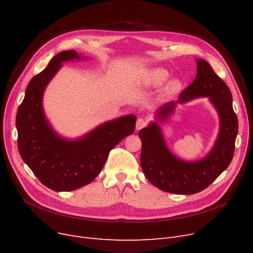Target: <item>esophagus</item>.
<instances>
[{
  "mask_svg": "<svg viewBox=\"0 0 253 253\" xmlns=\"http://www.w3.org/2000/svg\"><path fill=\"white\" fill-rule=\"evenodd\" d=\"M147 126V120L143 119V118H138L137 121H136V129L140 130L141 128Z\"/></svg>",
  "mask_w": 253,
  "mask_h": 253,
  "instance_id": "1",
  "label": "esophagus"
}]
</instances>
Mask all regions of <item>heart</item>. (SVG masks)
<instances>
[{
  "label": "heart",
  "mask_w": 253,
  "mask_h": 253,
  "mask_svg": "<svg viewBox=\"0 0 253 253\" xmlns=\"http://www.w3.org/2000/svg\"><path fill=\"white\" fill-rule=\"evenodd\" d=\"M169 78V73L164 69H155L149 73L150 82L154 85H160L167 81ZM181 88V82L179 80H172L166 86V92L168 94H174Z\"/></svg>",
  "instance_id": "b5f03b06"
}]
</instances>
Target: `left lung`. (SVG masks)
Returning a JSON list of instances; mask_svg holds the SVG:
<instances>
[{
  "label": "left lung",
  "mask_w": 253,
  "mask_h": 253,
  "mask_svg": "<svg viewBox=\"0 0 253 253\" xmlns=\"http://www.w3.org/2000/svg\"><path fill=\"white\" fill-rule=\"evenodd\" d=\"M197 75L191 85L178 97V102L208 96L219 114L220 130L214 148L204 159L184 162L167 149L162 132L152 123L138 133L141 139L140 165L148 180L164 192L193 195L205 190L230 165L238 134V119L233 110L232 93L222 80L203 59H197ZM175 103H165L158 111V119L165 120L174 110Z\"/></svg>",
  "instance_id": "8db88e82"
}]
</instances>
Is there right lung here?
Returning <instances> with one entry per match:
<instances>
[{"instance_id":"right-lung-1","label":"right lung","mask_w":253,"mask_h":253,"mask_svg":"<svg viewBox=\"0 0 253 253\" xmlns=\"http://www.w3.org/2000/svg\"><path fill=\"white\" fill-rule=\"evenodd\" d=\"M82 58L74 50L62 51L26 87L16 115L17 145L24 163L45 187L71 192L92 182L116 145L135 130L136 117L106 122L78 140L59 137L47 123L42 106L44 90L62 62Z\"/></svg>"}]
</instances>
